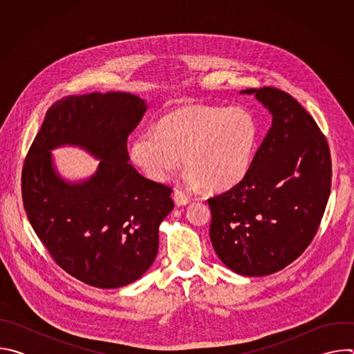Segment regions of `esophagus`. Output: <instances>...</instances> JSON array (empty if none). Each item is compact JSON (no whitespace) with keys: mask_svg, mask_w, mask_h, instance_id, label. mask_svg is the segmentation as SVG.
<instances>
[{"mask_svg":"<svg viewBox=\"0 0 354 354\" xmlns=\"http://www.w3.org/2000/svg\"><path fill=\"white\" fill-rule=\"evenodd\" d=\"M174 201H175V205H176L178 207L186 206V205L189 203V197H187L185 193H182V192H179V190H175V192H174Z\"/></svg>","mask_w":354,"mask_h":354,"instance_id":"34e87169","label":"esophagus"}]
</instances>
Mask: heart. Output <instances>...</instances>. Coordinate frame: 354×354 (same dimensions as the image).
I'll return each mask as SVG.
<instances>
[{
	"mask_svg": "<svg viewBox=\"0 0 354 354\" xmlns=\"http://www.w3.org/2000/svg\"><path fill=\"white\" fill-rule=\"evenodd\" d=\"M258 137L257 119L243 108L190 105L165 115L156 131L138 134L130 158L148 179L164 182L182 156L189 185L224 190L249 171Z\"/></svg>",
	"mask_w": 354,
	"mask_h": 354,
	"instance_id": "obj_1",
	"label": "heart"
}]
</instances>
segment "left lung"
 <instances>
[{
	"instance_id": "1",
	"label": "left lung",
	"mask_w": 354,
	"mask_h": 354,
	"mask_svg": "<svg viewBox=\"0 0 354 354\" xmlns=\"http://www.w3.org/2000/svg\"><path fill=\"white\" fill-rule=\"evenodd\" d=\"M272 115V127L239 183L209 198L217 257L242 276L294 262L314 239L330 193L332 162L313 116L273 86L245 89Z\"/></svg>"
}]
</instances>
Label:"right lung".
Listing matches in <instances>:
<instances>
[{"label": "right lung", "mask_w": 354, "mask_h": 354, "mask_svg": "<svg viewBox=\"0 0 354 354\" xmlns=\"http://www.w3.org/2000/svg\"><path fill=\"white\" fill-rule=\"evenodd\" d=\"M147 111L127 92L63 97L47 111L22 169L29 223L55 262L99 288L140 279L158 252V230L174 209L171 187L149 180L129 164L127 137ZM86 149L101 162L82 183L64 181L51 149Z\"/></svg>", "instance_id": "add662e5"}]
</instances>
